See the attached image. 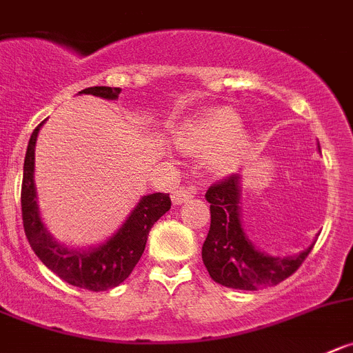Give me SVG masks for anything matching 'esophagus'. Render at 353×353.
I'll return each mask as SVG.
<instances>
[{
	"mask_svg": "<svg viewBox=\"0 0 353 353\" xmlns=\"http://www.w3.org/2000/svg\"><path fill=\"white\" fill-rule=\"evenodd\" d=\"M198 192L196 187H179V189H174L173 194H171V199H173L174 205H182V203L189 201L192 198L194 194Z\"/></svg>",
	"mask_w": 353,
	"mask_h": 353,
	"instance_id": "1",
	"label": "esophagus"
}]
</instances>
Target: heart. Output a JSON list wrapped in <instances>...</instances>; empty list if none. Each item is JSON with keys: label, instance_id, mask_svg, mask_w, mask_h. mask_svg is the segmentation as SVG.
<instances>
[{"label": "heart", "instance_id": "b5f03b06", "mask_svg": "<svg viewBox=\"0 0 353 353\" xmlns=\"http://www.w3.org/2000/svg\"><path fill=\"white\" fill-rule=\"evenodd\" d=\"M240 119L232 110L216 108L199 119L198 122L187 125L179 137V145L192 154L208 155L225 144L224 150L216 157L221 166H231L243 155L247 148L243 134H236Z\"/></svg>", "mask_w": 353, "mask_h": 353}]
</instances>
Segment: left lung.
<instances>
[{
    "instance_id": "1",
    "label": "left lung",
    "mask_w": 353,
    "mask_h": 353,
    "mask_svg": "<svg viewBox=\"0 0 353 353\" xmlns=\"http://www.w3.org/2000/svg\"><path fill=\"white\" fill-rule=\"evenodd\" d=\"M205 198L210 203L212 224L201 255L212 280L221 285L240 290L276 285L296 273L315 245L289 257H273L257 250L241 225L238 174L213 183Z\"/></svg>"
}]
</instances>
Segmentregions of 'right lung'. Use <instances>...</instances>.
Instances as JSON below:
<instances>
[{
    "label": "right lung",
    "instance_id": "right-lung-1",
    "mask_svg": "<svg viewBox=\"0 0 353 353\" xmlns=\"http://www.w3.org/2000/svg\"><path fill=\"white\" fill-rule=\"evenodd\" d=\"M79 94L117 99L121 89L103 85L87 87V89L80 90ZM40 128L41 124H38L29 138L24 159L21 206L26 238L41 263L70 285L92 290V292L113 289L124 282L141 259L152 225L171 208L170 194L155 192L143 196L137 208L128 216V221L119 228V231L110 240H106L99 247L89 248V250H75V248H68L57 243L41 222L37 205L34 145H37Z\"/></svg>",
    "mask_w": 353,
    "mask_h": 353
}]
</instances>
